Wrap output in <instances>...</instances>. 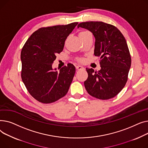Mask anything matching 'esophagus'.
Returning <instances> with one entry per match:
<instances>
[{
	"label": "esophagus",
	"mask_w": 148,
	"mask_h": 148,
	"mask_svg": "<svg viewBox=\"0 0 148 148\" xmlns=\"http://www.w3.org/2000/svg\"><path fill=\"white\" fill-rule=\"evenodd\" d=\"M76 69L78 71H80V70H82V69H84V67L81 66H76Z\"/></svg>",
	"instance_id": "34e87169"
}]
</instances>
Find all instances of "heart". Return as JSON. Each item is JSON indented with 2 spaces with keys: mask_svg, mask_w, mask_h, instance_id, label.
I'll use <instances>...</instances> for the list:
<instances>
[{
  "mask_svg": "<svg viewBox=\"0 0 148 148\" xmlns=\"http://www.w3.org/2000/svg\"><path fill=\"white\" fill-rule=\"evenodd\" d=\"M89 34H90V33L87 31H81L79 33V34H78V35H79V37L80 39H82L83 38L87 36L88 35H89ZM77 61L79 62L82 63L84 62V59L83 58H77Z\"/></svg>",
  "mask_w": 148,
  "mask_h": 148,
  "instance_id": "heart-1",
  "label": "heart"
}]
</instances>
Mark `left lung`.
Listing matches in <instances>:
<instances>
[{"mask_svg":"<svg viewBox=\"0 0 148 148\" xmlns=\"http://www.w3.org/2000/svg\"><path fill=\"white\" fill-rule=\"evenodd\" d=\"M90 31L95 38L94 56L100 57L101 69L86 68L88 76L84 82L88 93L101 100L114 97L128 79L132 59L123 34L114 25L101 21L81 23L77 28Z\"/></svg>","mask_w":148,"mask_h":148,"instance_id":"obj_1","label":"left lung"}]
</instances>
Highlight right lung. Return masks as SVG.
Returning <instances> with one entry per match:
<instances>
[{
  "instance_id": "obj_1",
  "label": "right lung",
  "mask_w": 148,
  "mask_h": 148,
  "mask_svg": "<svg viewBox=\"0 0 148 148\" xmlns=\"http://www.w3.org/2000/svg\"><path fill=\"white\" fill-rule=\"evenodd\" d=\"M77 24L40 28L32 34L22 48V81L32 96L39 102L53 103L68 92L75 67L69 63L57 72L52 65Z\"/></svg>"
}]
</instances>
